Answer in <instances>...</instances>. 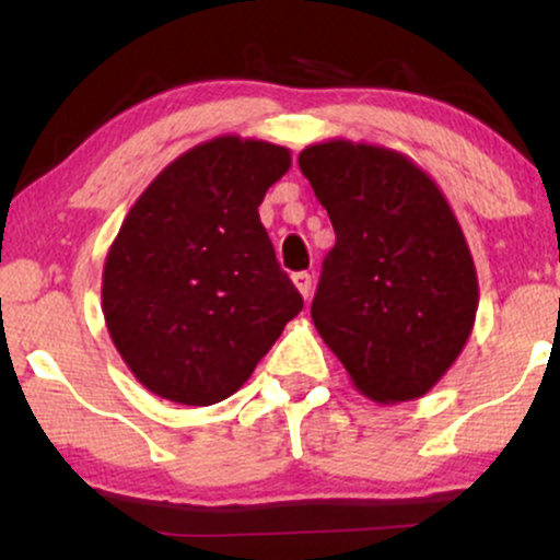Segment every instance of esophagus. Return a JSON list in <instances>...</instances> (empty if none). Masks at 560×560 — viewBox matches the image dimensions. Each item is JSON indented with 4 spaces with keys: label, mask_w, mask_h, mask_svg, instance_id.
Returning a JSON list of instances; mask_svg holds the SVG:
<instances>
[{
    "label": "esophagus",
    "mask_w": 560,
    "mask_h": 560,
    "mask_svg": "<svg viewBox=\"0 0 560 560\" xmlns=\"http://www.w3.org/2000/svg\"><path fill=\"white\" fill-rule=\"evenodd\" d=\"M292 281H294V287L300 289L302 298L307 300V294H311V287H313V276L307 271H300V273H292Z\"/></svg>",
    "instance_id": "esophagus-1"
}]
</instances>
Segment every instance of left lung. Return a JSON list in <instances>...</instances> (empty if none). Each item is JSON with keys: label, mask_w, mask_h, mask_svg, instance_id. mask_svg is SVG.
I'll return each mask as SVG.
<instances>
[{"label": "left lung", "mask_w": 560, "mask_h": 560, "mask_svg": "<svg viewBox=\"0 0 560 560\" xmlns=\"http://www.w3.org/2000/svg\"><path fill=\"white\" fill-rule=\"evenodd\" d=\"M331 218L311 316L352 384L376 402L427 395L474 329V258L445 195L413 160L331 139L300 152Z\"/></svg>", "instance_id": "8db88e82"}]
</instances>
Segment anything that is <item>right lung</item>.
<instances>
[{"label": "right lung", "instance_id": "right-lung-1", "mask_svg": "<svg viewBox=\"0 0 560 560\" xmlns=\"http://www.w3.org/2000/svg\"><path fill=\"white\" fill-rule=\"evenodd\" d=\"M289 165L287 147L218 137L173 160L128 210L102 313L131 374L165 400H226L302 311L258 215Z\"/></svg>", "mask_w": 560, "mask_h": 560}]
</instances>
